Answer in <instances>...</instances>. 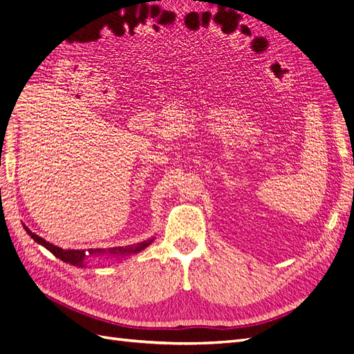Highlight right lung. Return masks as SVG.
<instances>
[{
	"instance_id": "obj_1",
	"label": "right lung",
	"mask_w": 354,
	"mask_h": 354,
	"mask_svg": "<svg viewBox=\"0 0 354 354\" xmlns=\"http://www.w3.org/2000/svg\"><path fill=\"white\" fill-rule=\"evenodd\" d=\"M24 227L26 230V233L29 234V236L34 239L37 243L42 245L44 248H47L53 255H56L57 259H60L62 261L65 263H69L72 266H78V267H84L85 266V260L90 259V257L93 255H97V257H127V255H131V254H137L143 251L145 248H147L149 245H151L153 242L155 238H151L147 241H143V242H138V243H134V245H128V246H118V248H109V250H88V251H84V250H63V248H59V246L53 245L50 242H47L46 239H42L41 236H38V234L32 233L25 224Z\"/></svg>"
}]
</instances>
